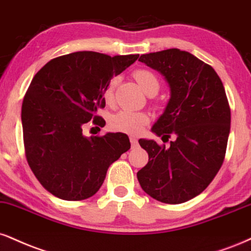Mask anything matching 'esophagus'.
I'll return each mask as SVG.
<instances>
[{
	"label": "esophagus",
	"instance_id": "esophagus-1",
	"mask_svg": "<svg viewBox=\"0 0 251 251\" xmlns=\"http://www.w3.org/2000/svg\"><path fill=\"white\" fill-rule=\"evenodd\" d=\"M129 141H131L132 147H137L138 146V140L134 137H129Z\"/></svg>",
	"mask_w": 251,
	"mask_h": 251
}]
</instances>
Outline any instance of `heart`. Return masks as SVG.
Here are the masks:
<instances>
[{
    "label": "heart",
    "instance_id": "b5f03b06",
    "mask_svg": "<svg viewBox=\"0 0 251 251\" xmlns=\"http://www.w3.org/2000/svg\"><path fill=\"white\" fill-rule=\"evenodd\" d=\"M133 77L141 89L144 90L147 95H156L160 89V81L156 75L152 71L146 70V69H137L133 72ZM117 84V78H112L105 86L104 100L107 104H111L113 101L114 96V87ZM150 123V116L145 112H133V111L123 110L120 112L113 114L110 118V128L114 132H122V133L135 135L140 133L144 126H146Z\"/></svg>",
    "mask_w": 251,
    "mask_h": 251
}]
</instances>
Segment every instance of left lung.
I'll return each instance as SVG.
<instances>
[{
    "label": "left lung",
    "mask_w": 251,
    "mask_h": 251,
    "mask_svg": "<svg viewBox=\"0 0 251 251\" xmlns=\"http://www.w3.org/2000/svg\"><path fill=\"white\" fill-rule=\"evenodd\" d=\"M167 80L171 98L152 131L171 141L170 149L140 139L149 162L137 173L141 188L164 203L195 198L223 164L230 132V107L215 70L192 53L167 49L139 58Z\"/></svg>",
    "instance_id": "left-lung-1"
}]
</instances>
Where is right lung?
Listing matches in <instances>:
<instances>
[{"mask_svg":"<svg viewBox=\"0 0 251 251\" xmlns=\"http://www.w3.org/2000/svg\"><path fill=\"white\" fill-rule=\"evenodd\" d=\"M138 57L78 51L51 59L32 78L21 116L24 149L32 173L52 195L68 201L91 198L110 165L129 150L126 134L86 138L83 126L91 120L105 125L97 116L105 107V86Z\"/></svg>","mask_w":251,"mask_h":251,"instance_id":"obj_1","label":"right lung"}]
</instances>
